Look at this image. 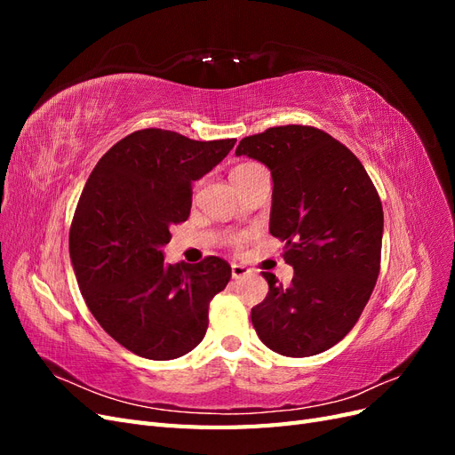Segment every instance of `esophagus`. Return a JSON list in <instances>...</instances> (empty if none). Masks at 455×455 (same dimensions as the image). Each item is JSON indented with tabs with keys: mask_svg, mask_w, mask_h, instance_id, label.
I'll return each instance as SVG.
<instances>
[{
	"mask_svg": "<svg viewBox=\"0 0 455 455\" xmlns=\"http://www.w3.org/2000/svg\"><path fill=\"white\" fill-rule=\"evenodd\" d=\"M251 273V269L249 267H244V266H239V264H233L231 266V277L233 279H243V277H246V275Z\"/></svg>",
	"mask_w": 455,
	"mask_h": 455,
	"instance_id": "esophagus-1",
	"label": "esophagus"
}]
</instances>
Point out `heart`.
<instances>
[{
	"label": "heart",
	"mask_w": 455,
	"mask_h": 455,
	"mask_svg": "<svg viewBox=\"0 0 455 455\" xmlns=\"http://www.w3.org/2000/svg\"><path fill=\"white\" fill-rule=\"evenodd\" d=\"M251 164H252V163H244V164H239V167L233 169V172H239V171L249 169ZM233 172H231V174H233ZM243 241H244L243 237H235V239H231V246H233V249H241V246H243Z\"/></svg>",
	"instance_id": "1"
}]
</instances>
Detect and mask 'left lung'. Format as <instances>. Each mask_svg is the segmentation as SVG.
Listing matches in <instances>:
<instances>
[{"label": "left lung", "mask_w": 455, "mask_h": 455, "mask_svg": "<svg viewBox=\"0 0 455 455\" xmlns=\"http://www.w3.org/2000/svg\"><path fill=\"white\" fill-rule=\"evenodd\" d=\"M235 156L273 176L269 231L284 241L291 286L273 273L252 307L258 338L284 356L319 355L349 334L374 291L381 264L383 209L376 186L349 148L309 125L271 127L243 139Z\"/></svg>", "instance_id": "obj_1"}]
</instances>
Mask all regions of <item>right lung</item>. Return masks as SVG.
I'll return each mask as SVG.
<instances>
[{
  "mask_svg": "<svg viewBox=\"0 0 455 455\" xmlns=\"http://www.w3.org/2000/svg\"><path fill=\"white\" fill-rule=\"evenodd\" d=\"M235 142L134 131L96 163L79 197L70 258L81 294L106 332L144 359L171 361L197 347L211 299L231 279L222 258L167 266L161 246L189 216L191 182Z\"/></svg>",
  "mask_w": 455,
  "mask_h": 455,
  "instance_id": "1",
  "label": "right lung"
}]
</instances>
